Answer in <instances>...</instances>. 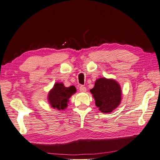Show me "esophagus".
Masks as SVG:
<instances>
[{
	"mask_svg": "<svg viewBox=\"0 0 160 160\" xmlns=\"http://www.w3.org/2000/svg\"><path fill=\"white\" fill-rule=\"evenodd\" d=\"M79 90L81 92H86L87 91V88L84 86H81L79 88Z\"/></svg>",
	"mask_w": 160,
	"mask_h": 160,
	"instance_id": "34e87169",
	"label": "esophagus"
}]
</instances>
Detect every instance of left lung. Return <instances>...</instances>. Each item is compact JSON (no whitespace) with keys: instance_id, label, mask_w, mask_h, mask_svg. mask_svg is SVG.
Segmentation results:
<instances>
[{"instance_id":"left-lung-1","label":"left lung","mask_w":160,"mask_h":160,"mask_svg":"<svg viewBox=\"0 0 160 160\" xmlns=\"http://www.w3.org/2000/svg\"><path fill=\"white\" fill-rule=\"evenodd\" d=\"M95 105L101 113H109L120 105L122 91L120 85L113 79L101 77L95 81V86L90 90Z\"/></svg>"}]
</instances>
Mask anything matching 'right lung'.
<instances>
[{
	"mask_svg": "<svg viewBox=\"0 0 160 160\" xmlns=\"http://www.w3.org/2000/svg\"><path fill=\"white\" fill-rule=\"evenodd\" d=\"M76 91L75 86L66 88L62 83L57 82L48 93V102L52 108L64 110L67 108L69 98L76 93Z\"/></svg>",
	"mask_w": 160,
	"mask_h": 160,
	"instance_id": "right-lung-1",
	"label": "right lung"
}]
</instances>
